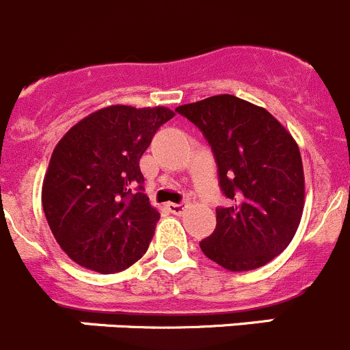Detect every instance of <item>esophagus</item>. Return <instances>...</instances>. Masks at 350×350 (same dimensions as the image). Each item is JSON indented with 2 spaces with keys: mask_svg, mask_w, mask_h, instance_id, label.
Segmentation results:
<instances>
[{
  "mask_svg": "<svg viewBox=\"0 0 350 350\" xmlns=\"http://www.w3.org/2000/svg\"><path fill=\"white\" fill-rule=\"evenodd\" d=\"M166 208H168L170 213H173V215H177V216L184 215V213L187 211V206L177 204V202H168V204H166Z\"/></svg>",
  "mask_w": 350,
  "mask_h": 350,
  "instance_id": "obj_1",
  "label": "esophagus"
}]
</instances>
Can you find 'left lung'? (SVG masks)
<instances>
[{
    "label": "left lung",
    "mask_w": 350,
    "mask_h": 350,
    "mask_svg": "<svg viewBox=\"0 0 350 350\" xmlns=\"http://www.w3.org/2000/svg\"><path fill=\"white\" fill-rule=\"evenodd\" d=\"M202 132L218 165L219 189L235 202L216 209V228L199 242L228 271L277 258L294 239L304 209V170L291 132L261 106L219 94L178 106Z\"/></svg>",
    "instance_id": "1"
}]
</instances>
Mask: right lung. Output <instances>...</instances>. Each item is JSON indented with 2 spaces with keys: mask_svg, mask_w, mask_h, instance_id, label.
I'll return each instance as SVG.
<instances>
[{
  "mask_svg": "<svg viewBox=\"0 0 350 350\" xmlns=\"http://www.w3.org/2000/svg\"><path fill=\"white\" fill-rule=\"evenodd\" d=\"M173 116L165 106L115 105L91 113L59 139L42 182V209L72 261L108 275L148 251L159 213L142 192L139 159Z\"/></svg>",
  "mask_w": 350,
  "mask_h": 350,
  "instance_id": "obj_1",
  "label": "right lung"
}]
</instances>
